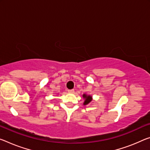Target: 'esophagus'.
I'll list each match as a JSON object with an SVG mask.
<instances>
[{"instance_id":"34e87169","label":"esophagus","mask_w":150,"mask_h":150,"mask_svg":"<svg viewBox=\"0 0 150 150\" xmlns=\"http://www.w3.org/2000/svg\"><path fill=\"white\" fill-rule=\"evenodd\" d=\"M68 93H74L75 91L74 89H70V90H68Z\"/></svg>"}]
</instances>
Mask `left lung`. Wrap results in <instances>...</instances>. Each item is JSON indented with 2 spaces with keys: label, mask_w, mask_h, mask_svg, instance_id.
<instances>
[{
  "label": "left lung",
  "mask_w": 150,
  "mask_h": 150,
  "mask_svg": "<svg viewBox=\"0 0 150 150\" xmlns=\"http://www.w3.org/2000/svg\"><path fill=\"white\" fill-rule=\"evenodd\" d=\"M83 99H85L84 102H83V105H87V104H89L90 102H91L93 100V97L91 96H90V95H87L84 93L83 95Z\"/></svg>",
  "instance_id": "1"
}]
</instances>
